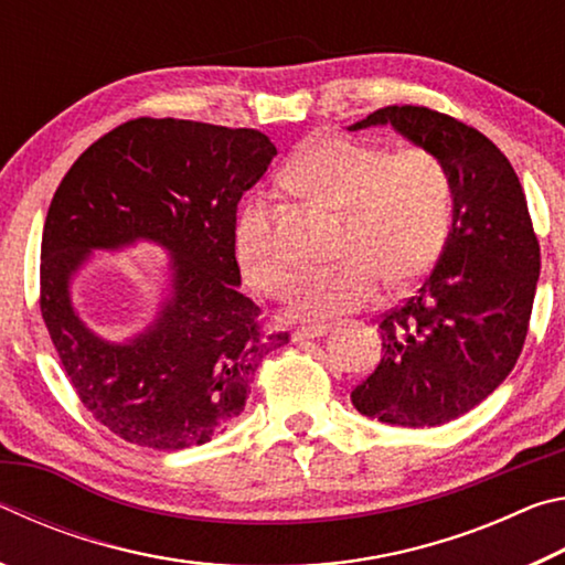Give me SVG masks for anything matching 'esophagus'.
<instances>
[{
  "label": "esophagus",
  "instance_id": "1",
  "mask_svg": "<svg viewBox=\"0 0 565 565\" xmlns=\"http://www.w3.org/2000/svg\"><path fill=\"white\" fill-rule=\"evenodd\" d=\"M329 333V327H321V323H317V327H301L294 331V341H313V339H321L327 337Z\"/></svg>",
  "mask_w": 565,
  "mask_h": 565
}]
</instances>
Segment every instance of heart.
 Wrapping results in <instances>:
<instances>
[{
  "label": "heart",
  "instance_id": "heart-1",
  "mask_svg": "<svg viewBox=\"0 0 565 565\" xmlns=\"http://www.w3.org/2000/svg\"><path fill=\"white\" fill-rule=\"evenodd\" d=\"M296 189L343 212L339 262L303 276L289 306L299 321H331L376 299L388 286L418 281L444 252L451 226V179L428 149L388 151L327 134L306 145L286 167ZM236 259L248 281L271 296L294 286V262L276 236L269 196L248 199L236 222Z\"/></svg>",
  "mask_w": 565,
  "mask_h": 565
}]
</instances>
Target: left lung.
Here are the masks:
<instances>
[{"instance_id": "left-lung-1", "label": "left lung", "mask_w": 565, "mask_h": 565, "mask_svg": "<svg viewBox=\"0 0 565 565\" xmlns=\"http://www.w3.org/2000/svg\"><path fill=\"white\" fill-rule=\"evenodd\" d=\"M391 124L441 159L454 218L414 296L381 319L379 366L351 391L359 414L391 426H441L489 398L529 333L541 246L511 161L489 137L428 107H384L351 131Z\"/></svg>"}]
</instances>
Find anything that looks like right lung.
Segmentation results:
<instances>
[{
  "label": "right lung",
  "mask_w": 565,
  "mask_h": 565,
  "mask_svg": "<svg viewBox=\"0 0 565 565\" xmlns=\"http://www.w3.org/2000/svg\"><path fill=\"white\" fill-rule=\"evenodd\" d=\"M276 147L256 129L131 119L66 171L42 234L40 306L84 408L129 444L202 446L242 414L259 363L289 343L266 333L238 291L236 206ZM154 241L172 254L158 319L107 342L71 303V276L92 250Z\"/></svg>",
  "instance_id": "add662e5"
}]
</instances>
